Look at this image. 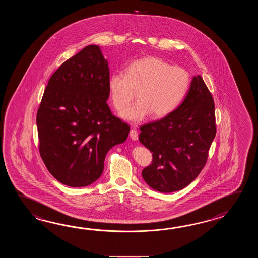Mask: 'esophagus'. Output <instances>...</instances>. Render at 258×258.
I'll return each mask as SVG.
<instances>
[{"mask_svg": "<svg viewBox=\"0 0 258 258\" xmlns=\"http://www.w3.org/2000/svg\"><path fill=\"white\" fill-rule=\"evenodd\" d=\"M130 137L132 138V140H135V141H137L138 140V134H137V131L136 129H131V131H130Z\"/></svg>", "mask_w": 258, "mask_h": 258, "instance_id": "obj_1", "label": "esophagus"}]
</instances>
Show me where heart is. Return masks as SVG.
<instances>
[{
    "instance_id": "b5f03b06",
    "label": "heart",
    "mask_w": 258,
    "mask_h": 258,
    "mask_svg": "<svg viewBox=\"0 0 258 258\" xmlns=\"http://www.w3.org/2000/svg\"><path fill=\"white\" fill-rule=\"evenodd\" d=\"M190 87V76L180 66H172L158 57L134 60L121 72L112 73L108 80L110 100L118 111L130 102L134 90L139 100L123 110L126 121L139 122L150 113L156 118L169 115L181 104Z\"/></svg>"
}]
</instances>
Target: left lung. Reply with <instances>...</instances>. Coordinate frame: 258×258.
Masks as SVG:
<instances>
[{
    "label": "left lung",
    "mask_w": 258,
    "mask_h": 258,
    "mask_svg": "<svg viewBox=\"0 0 258 258\" xmlns=\"http://www.w3.org/2000/svg\"><path fill=\"white\" fill-rule=\"evenodd\" d=\"M140 130L139 141L153 156L142 170L148 186L172 192L189 185L203 170L216 136L214 100L203 78L192 77L181 104Z\"/></svg>",
    "instance_id": "obj_1"
}]
</instances>
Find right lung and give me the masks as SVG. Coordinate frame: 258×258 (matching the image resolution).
<instances>
[{"label": "right lung", "mask_w": 258, "mask_h": 258, "mask_svg": "<svg viewBox=\"0 0 258 258\" xmlns=\"http://www.w3.org/2000/svg\"><path fill=\"white\" fill-rule=\"evenodd\" d=\"M108 60L89 45L49 78L37 113L39 153L56 180L88 186L103 172L106 154L124 142L130 127L111 114Z\"/></svg>", "instance_id": "add662e5"}]
</instances>
